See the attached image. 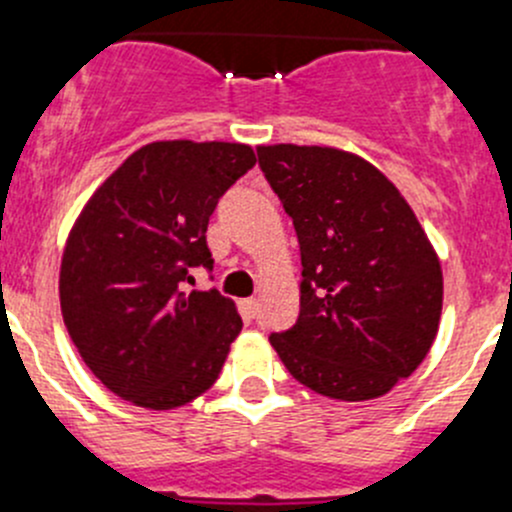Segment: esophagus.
Returning a JSON list of instances; mask_svg holds the SVG:
<instances>
[{
  "label": "esophagus",
  "instance_id": "34e87169",
  "mask_svg": "<svg viewBox=\"0 0 512 512\" xmlns=\"http://www.w3.org/2000/svg\"><path fill=\"white\" fill-rule=\"evenodd\" d=\"M242 312H245V317L260 315V302H257L255 297H250V300H242Z\"/></svg>",
  "mask_w": 512,
  "mask_h": 512
}]
</instances>
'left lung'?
<instances>
[{"instance_id":"obj_1","label":"left lung","mask_w":512,"mask_h":512,"mask_svg":"<svg viewBox=\"0 0 512 512\" xmlns=\"http://www.w3.org/2000/svg\"><path fill=\"white\" fill-rule=\"evenodd\" d=\"M300 240V317L270 335L305 388L375 400L418 370L443 312V270L413 207L377 167L317 145H260Z\"/></svg>"}]
</instances>
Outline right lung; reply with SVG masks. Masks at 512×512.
Masks as SVG:
<instances>
[{
	"label": "right lung",
	"instance_id": "add662e5",
	"mask_svg": "<svg viewBox=\"0 0 512 512\" xmlns=\"http://www.w3.org/2000/svg\"><path fill=\"white\" fill-rule=\"evenodd\" d=\"M240 142L162 140L132 152L79 212L59 267L64 325L84 365L137 408L175 410L215 385L242 320L217 290L182 292L212 270L217 200L255 167Z\"/></svg>",
	"mask_w": 512,
	"mask_h": 512
}]
</instances>
